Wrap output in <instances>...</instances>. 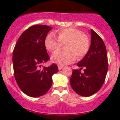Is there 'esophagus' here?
<instances>
[{"label": "esophagus", "mask_w": 120, "mask_h": 120, "mask_svg": "<svg viewBox=\"0 0 120 120\" xmlns=\"http://www.w3.org/2000/svg\"><path fill=\"white\" fill-rule=\"evenodd\" d=\"M58 70H61L63 68V67H62V66H61V65H58Z\"/></svg>", "instance_id": "esophagus-1"}]
</instances>
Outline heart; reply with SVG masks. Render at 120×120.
Wrapping results in <instances>:
<instances>
[{"label": "heart", "instance_id": "heart-1", "mask_svg": "<svg viewBox=\"0 0 120 120\" xmlns=\"http://www.w3.org/2000/svg\"><path fill=\"white\" fill-rule=\"evenodd\" d=\"M64 45L65 51L55 52L52 61L65 65L71 64L78 58L83 57L89 50L90 40L85 34L75 28H64L57 32V38L53 34H49L45 38V46L51 52H55Z\"/></svg>", "mask_w": 120, "mask_h": 120}]
</instances>
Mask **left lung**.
<instances>
[{
    "label": "left lung",
    "instance_id": "left-lung-1",
    "mask_svg": "<svg viewBox=\"0 0 120 120\" xmlns=\"http://www.w3.org/2000/svg\"><path fill=\"white\" fill-rule=\"evenodd\" d=\"M91 45L83 58L77 63L80 70H73L70 83L72 89L83 97H90L100 89L108 71V58L105 45L101 37L91 29Z\"/></svg>",
    "mask_w": 120,
    "mask_h": 120
}]
</instances>
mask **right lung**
<instances>
[{"instance_id": "add662e5", "label": "right lung", "mask_w": 120, "mask_h": 120, "mask_svg": "<svg viewBox=\"0 0 120 120\" xmlns=\"http://www.w3.org/2000/svg\"><path fill=\"white\" fill-rule=\"evenodd\" d=\"M52 27L33 25L24 31L17 40L13 52L14 77L23 93L31 97L42 96L52 85V75L58 72L53 64L40 69L50 59L45 46V38Z\"/></svg>"}]
</instances>
